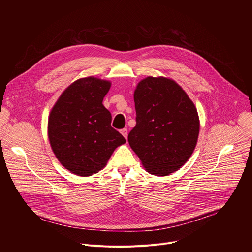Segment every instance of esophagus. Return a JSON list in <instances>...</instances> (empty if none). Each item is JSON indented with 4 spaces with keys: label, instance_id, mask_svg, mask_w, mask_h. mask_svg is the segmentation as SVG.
<instances>
[{
    "label": "esophagus",
    "instance_id": "obj_1",
    "mask_svg": "<svg viewBox=\"0 0 252 252\" xmlns=\"http://www.w3.org/2000/svg\"><path fill=\"white\" fill-rule=\"evenodd\" d=\"M121 133L124 135V137L126 139L127 138V129L126 128H123L121 129Z\"/></svg>",
    "mask_w": 252,
    "mask_h": 252
}]
</instances>
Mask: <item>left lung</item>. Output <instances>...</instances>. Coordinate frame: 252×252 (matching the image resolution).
<instances>
[{
    "label": "left lung",
    "instance_id": "left-lung-1",
    "mask_svg": "<svg viewBox=\"0 0 252 252\" xmlns=\"http://www.w3.org/2000/svg\"><path fill=\"white\" fill-rule=\"evenodd\" d=\"M136 125L127 139L146 170L168 175L192 155L199 133L196 107L174 81L148 77L133 94Z\"/></svg>",
    "mask_w": 252,
    "mask_h": 252
}]
</instances>
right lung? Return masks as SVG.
<instances>
[{
	"instance_id": "right-lung-1",
	"label": "right lung",
	"mask_w": 252,
	"mask_h": 252,
	"mask_svg": "<svg viewBox=\"0 0 252 252\" xmlns=\"http://www.w3.org/2000/svg\"><path fill=\"white\" fill-rule=\"evenodd\" d=\"M111 82L83 78L68 86L51 111L48 135L59 161L70 172L90 176L102 169L126 138L112 127L102 104Z\"/></svg>"
}]
</instances>
